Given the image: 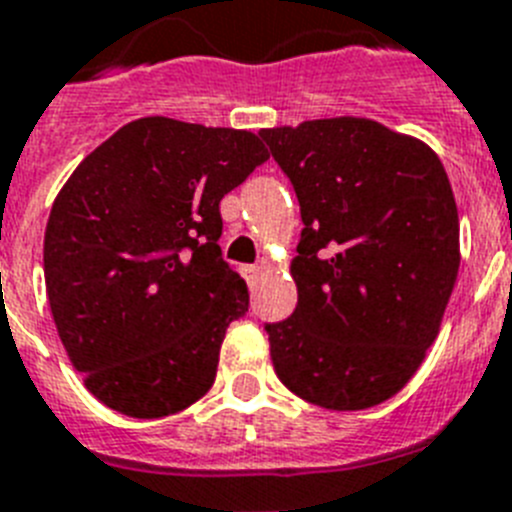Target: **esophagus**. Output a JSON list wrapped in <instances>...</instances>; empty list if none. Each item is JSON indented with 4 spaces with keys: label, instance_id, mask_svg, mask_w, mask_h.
<instances>
[{
    "label": "esophagus",
    "instance_id": "obj_1",
    "mask_svg": "<svg viewBox=\"0 0 512 512\" xmlns=\"http://www.w3.org/2000/svg\"><path fill=\"white\" fill-rule=\"evenodd\" d=\"M239 273H242V278L250 283V286H255V283L262 278L260 265H242V268H239Z\"/></svg>",
    "mask_w": 512,
    "mask_h": 512
}]
</instances>
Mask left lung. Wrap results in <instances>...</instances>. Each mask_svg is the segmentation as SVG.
<instances>
[{"instance_id": "1", "label": "left lung", "mask_w": 512, "mask_h": 512, "mask_svg": "<svg viewBox=\"0 0 512 512\" xmlns=\"http://www.w3.org/2000/svg\"><path fill=\"white\" fill-rule=\"evenodd\" d=\"M301 206L299 304L268 324L286 389L324 410H368L415 376L459 275V211L425 141L371 118L262 128Z\"/></svg>"}]
</instances>
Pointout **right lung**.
Instances as JSON below:
<instances>
[{
	"label": "right lung",
	"mask_w": 512,
	"mask_h": 512,
	"mask_svg": "<svg viewBox=\"0 0 512 512\" xmlns=\"http://www.w3.org/2000/svg\"><path fill=\"white\" fill-rule=\"evenodd\" d=\"M260 136L149 115L79 162L51 206L43 270L71 366L105 407L185 410L250 304L221 260L219 203L268 159Z\"/></svg>",
	"instance_id": "obj_1"
}]
</instances>
